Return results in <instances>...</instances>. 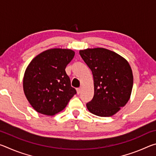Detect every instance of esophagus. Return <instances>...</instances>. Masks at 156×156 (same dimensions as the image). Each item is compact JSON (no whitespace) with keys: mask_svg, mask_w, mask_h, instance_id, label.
Listing matches in <instances>:
<instances>
[{"mask_svg":"<svg viewBox=\"0 0 156 156\" xmlns=\"http://www.w3.org/2000/svg\"><path fill=\"white\" fill-rule=\"evenodd\" d=\"M81 93V88H78L77 89V94H80Z\"/></svg>","mask_w":156,"mask_h":156,"instance_id":"esophagus-1","label":"esophagus"}]
</instances>
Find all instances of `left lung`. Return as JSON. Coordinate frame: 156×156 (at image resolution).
<instances>
[{"instance_id":"obj_1","label":"left lung","mask_w":156,"mask_h":156,"mask_svg":"<svg viewBox=\"0 0 156 156\" xmlns=\"http://www.w3.org/2000/svg\"><path fill=\"white\" fill-rule=\"evenodd\" d=\"M79 53L94 77V96L87 103L88 110L100 117L114 115L131 96L133 77L129 62L105 48L87 49Z\"/></svg>"}]
</instances>
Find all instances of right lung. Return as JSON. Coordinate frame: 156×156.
Returning <instances> with one entry per match:
<instances>
[{"label": "right lung", "instance_id": "obj_1", "mask_svg": "<svg viewBox=\"0 0 156 156\" xmlns=\"http://www.w3.org/2000/svg\"><path fill=\"white\" fill-rule=\"evenodd\" d=\"M74 54L71 49H51L41 53L29 64L23 78V90L37 112L54 115L64 109L76 94L65 72Z\"/></svg>", "mask_w": 156, "mask_h": 156}]
</instances>
